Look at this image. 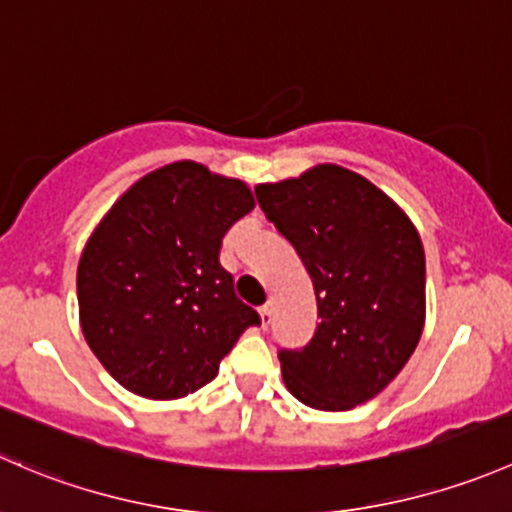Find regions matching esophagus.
Returning <instances> with one entry per match:
<instances>
[{
	"instance_id": "esophagus-1",
	"label": "esophagus",
	"mask_w": 512,
	"mask_h": 512,
	"mask_svg": "<svg viewBox=\"0 0 512 512\" xmlns=\"http://www.w3.org/2000/svg\"><path fill=\"white\" fill-rule=\"evenodd\" d=\"M258 315H261V325H263V328H268V323H271V315H273L271 300H268L266 305H261V308H258Z\"/></svg>"
}]
</instances>
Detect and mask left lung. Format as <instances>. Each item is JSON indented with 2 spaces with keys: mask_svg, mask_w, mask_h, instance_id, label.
<instances>
[{
  "mask_svg": "<svg viewBox=\"0 0 512 512\" xmlns=\"http://www.w3.org/2000/svg\"><path fill=\"white\" fill-rule=\"evenodd\" d=\"M256 197L298 251L318 300L313 340L278 352L288 392L323 412L377 397L424 330L426 261L412 219L340 165L258 184Z\"/></svg>",
  "mask_w": 512,
  "mask_h": 512,
  "instance_id": "8db88e82",
  "label": "left lung"
}]
</instances>
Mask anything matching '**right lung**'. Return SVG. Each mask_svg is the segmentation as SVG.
<instances>
[{
  "label": "right lung",
  "mask_w": 512,
  "mask_h": 512,
  "mask_svg": "<svg viewBox=\"0 0 512 512\" xmlns=\"http://www.w3.org/2000/svg\"><path fill=\"white\" fill-rule=\"evenodd\" d=\"M254 207L246 182L182 160L138 179L100 219L78 261V315L93 355L125 389L187 397L261 325L219 263L224 234Z\"/></svg>",
  "instance_id": "obj_1"
}]
</instances>
